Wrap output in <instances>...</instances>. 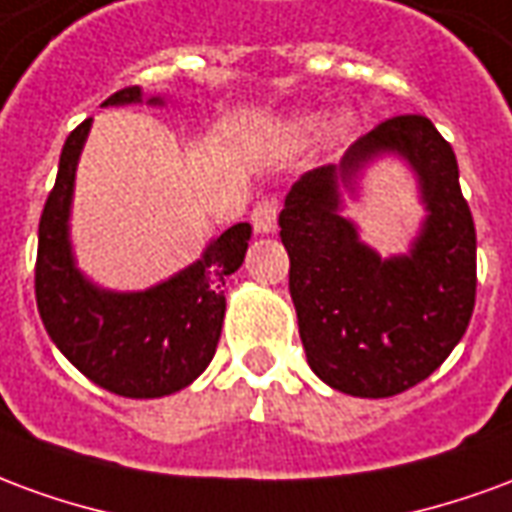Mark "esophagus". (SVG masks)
<instances>
[{"instance_id": "esophagus-1", "label": "esophagus", "mask_w": 512, "mask_h": 512, "mask_svg": "<svg viewBox=\"0 0 512 512\" xmlns=\"http://www.w3.org/2000/svg\"><path fill=\"white\" fill-rule=\"evenodd\" d=\"M277 213V200H260L255 208H252V227H255L260 235L277 233Z\"/></svg>"}]
</instances>
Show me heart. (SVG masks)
<instances>
[{
	"mask_svg": "<svg viewBox=\"0 0 512 512\" xmlns=\"http://www.w3.org/2000/svg\"><path fill=\"white\" fill-rule=\"evenodd\" d=\"M290 128L296 131V134H312L315 128H318V117H312V115H304V117H296L293 123H290ZM351 128V117H337L332 123V131L334 134H345Z\"/></svg>",
	"mask_w": 512,
	"mask_h": 512,
	"instance_id": "1",
	"label": "heart"
}]
</instances>
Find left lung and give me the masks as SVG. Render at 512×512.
Instances as JSON below:
<instances>
[{"label":"left lung","mask_w":512,"mask_h":512,"mask_svg":"<svg viewBox=\"0 0 512 512\" xmlns=\"http://www.w3.org/2000/svg\"><path fill=\"white\" fill-rule=\"evenodd\" d=\"M381 157L412 169L426 211L403 256L365 245L342 213ZM279 227L304 354L323 384L354 397L400 395L461 343L474 310L477 235L455 153L428 117H392L356 139L340 164L304 172Z\"/></svg>","instance_id":"8db88e82"}]
</instances>
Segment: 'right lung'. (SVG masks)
I'll use <instances>...</instances> for the list:
<instances>
[{
	"label": "right lung",
	"instance_id": "right-lung-1",
	"mask_svg": "<svg viewBox=\"0 0 512 512\" xmlns=\"http://www.w3.org/2000/svg\"><path fill=\"white\" fill-rule=\"evenodd\" d=\"M167 106L164 95L126 87L101 106ZM93 120L65 139L38 227L35 296L43 326L62 356L93 384L120 397H164L211 365L224 323V279L241 268L252 224L211 238L194 263L145 290H109L84 274L71 244L76 167Z\"/></svg>",
	"mask_w": 512,
	"mask_h": 512
}]
</instances>
